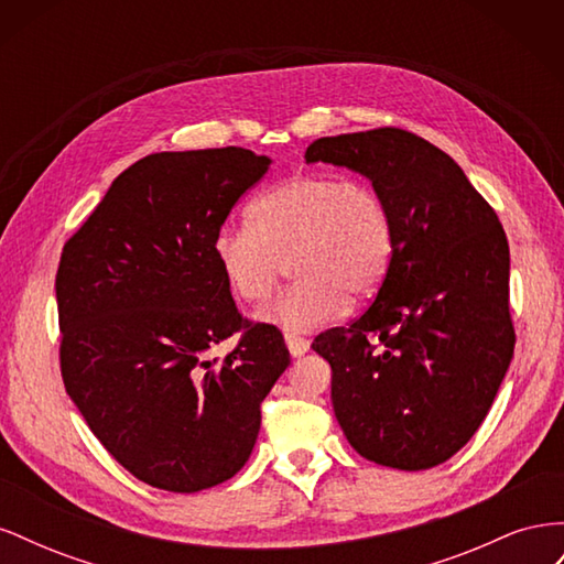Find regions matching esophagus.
I'll list each match as a JSON object with an SVG mask.
<instances>
[{
	"instance_id": "1",
	"label": "esophagus",
	"mask_w": 564,
	"mask_h": 564,
	"mask_svg": "<svg viewBox=\"0 0 564 564\" xmlns=\"http://www.w3.org/2000/svg\"><path fill=\"white\" fill-rule=\"evenodd\" d=\"M284 340H286V348H289V352H292V357H301V355H305V352L311 350V340L308 338H301L296 334H286Z\"/></svg>"
}]
</instances>
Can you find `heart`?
Returning <instances> with one entry per match:
<instances>
[{
    "label": "heart",
    "instance_id": "heart-1",
    "mask_svg": "<svg viewBox=\"0 0 564 564\" xmlns=\"http://www.w3.org/2000/svg\"><path fill=\"white\" fill-rule=\"evenodd\" d=\"M392 220L383 197L365 181L299 174L256 197L249 224H226L214 259L232 296L265 303L286 263L296 282L263 317L286 334L336 319L350 301L377 294L392 261Z\"/></svg>",
    "mask_w": 564,
    "mask_h": 564
}]
</instances>
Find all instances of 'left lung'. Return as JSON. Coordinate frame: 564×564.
<instances>
[{"mask_svg": "<svg viewBox=\"0 0 564 564\" xmlns=\"http://www.w3.org/2000/svg\"><path fill=\"white\" fill-rule=\"evenodd\" d=\"M305 162L367 176L395 240L369 308L313 340L332 365L340 429L373 464H445L480 429L513 360L499 216L447 152L404 129L327 135Z\"/></svg>", "mask_w": 564, "mask_h": 564, "instance_id": "8db88e82", "label": "left lung"}]
</instances>
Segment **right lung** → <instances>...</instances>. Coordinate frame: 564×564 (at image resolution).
<instances>
[{
  "label": "right lung",
  "instance_id": "obj_1",
  "mask_svg": "<svg viewBox=\"0 0 564 564\" xmlns=\"http://www.w3.org/2000/svg\"><path fill=\"white\" fill-rule=\"evenodd\" d=\"M270 166L245 148L155 152L119 174L56 272L67 395L117 464L193 494L230 480L289 367L282 332L237 311L214 237ZM232 333L224 361L203 357Z\"/></svg>",
  "mask_w": 564,
  "mask_h": 564
}]
</instances>
